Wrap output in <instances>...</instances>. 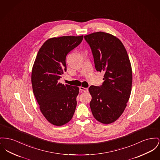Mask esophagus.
I'll return each mask as SVG.
<instances>
[{
    "instance_id": "1",
    "label": "esophagus",
    "mask_w": 160,
    "mask_h": 160,
    "mask_svg": "<svg viewBox=\"0 0 160 160\" xmlns=\"http://www.w3.org/2000/svg\"><path fill=\"white\" fill-rule=\"evenodd\" d=\"M80 90L82 91H83V92H88V88H83V87L80 86Z\"/></svg>"
}]
</instances>
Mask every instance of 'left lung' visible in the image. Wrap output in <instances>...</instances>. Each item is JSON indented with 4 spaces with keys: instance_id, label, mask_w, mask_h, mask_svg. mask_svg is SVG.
<instances>
[{
    "instance_id": "obj_1",
    "label": "left lung",
    "mask_w": 160,
    "mask_h": 160,
    "mask_svg": "<svg viewBox=\"0 0 160 160\" xmlns=\"http://www.w3.org/2000/svg\"><path fill=\"white\" fill-rule=\"evenodd\" d=\"M84 38L91 49L96 70L104 72L102 85L89 88L91 109L99 122L112 123L124 112L131 95L129 58L122 42L110 34L100 31Z\"/></svg>"
}]
</instances>
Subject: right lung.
I'll use <instances>...</instances> for the list:
<instances>
[{
    "label": "right lung",
    "mask_w": 160,
    "mask_h": 160,
    "mask_svg": "<svg viewBox=\"0 0 160 160\" xmlns=\"http://www.w3.org/2000/svg\"><path fill=\"white\" fill-rule=\"evenodd\" d=\"M81 36H63L47 40L40 48L31 74L33 92L41 112L51 124L69 122L75 112L77 86L59 82L66 72L67 54L80 44Z\"/></svg>",
    "instance_id": "1"
}]
</instances>
